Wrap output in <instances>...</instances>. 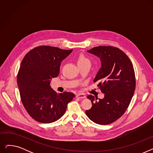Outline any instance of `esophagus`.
Listing matches in <instances>:
<instances>
[{"mask_svg":"<svg viewBox=\"0 0 153 153\" xmlns=\"http://www.w3.org/2000/svg\"><path fill=\"white\" fill-rule=\"evenodd\" d=\"M76 97L81 98V99H84V98L85 97V95L83 93H79V94H76Z\"/></svg>","mask_w":153,"mask_h":153,"instance_id":"34e87169","label":"esophagus"}]
</instances>
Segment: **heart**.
Segmentation results:
<instances>
[{"mask_svg": "<svg viewBox=\"0 0 153 153\" xmlns=\"http://www.w3.org/2000/svg\"><path fill=\"white\" fill-rule=\"evenodd\" d=\"M77 62L79 67H81L85 65L91 66V63L90 59L89 58H87L83 54H81L79 55L77 59Z\"/></svg>", "mask_w": 153, "mask_h": 153, "instance_id": "heart-1", "label": "heart"}]
</instances>
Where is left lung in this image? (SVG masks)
<instances>
[{"label": "left lung", "mask_w": 153, "mask_h": 153, "mask_svg": "<svg viewBox=\"0 0 153 153\" xmlns=\"http://www.w3.org/2000/svg\"><path fill=\"white\" fill-rule=\"evenodd\" d=\"M100 58L102 67L94 78L104 98L87 96L92 107L85 114L90 120L99 125H108L121 117L129 106L133 96L136 79L132 62L119 48L99 46L88 50Z\"/></svg>", "instance_id": "1"}]
</instances>
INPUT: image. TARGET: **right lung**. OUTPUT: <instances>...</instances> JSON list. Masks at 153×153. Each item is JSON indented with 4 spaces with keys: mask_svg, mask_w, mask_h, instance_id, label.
Returning <instances> with one entry per match:
<instances>
[{
    "mask_svg": "<svg viewBox=\"0 0 153 153\" xmlns=\"http://www.w3.org/2000/svg\"><path fill=\"white\" fill-rule=\"evenodd\" d=\"M72 51L50 46H39L23 58L17 74L22 102L31 117L43 123H50L65 113L75 95L57 94L50 86L51 78L59 74L61 61Z\"/></svg>",
    "mask_w": 153,
    "mask_h": 153,
    "instance_id": "add662e5",
    "label": "right lung"
}]
</instances>
